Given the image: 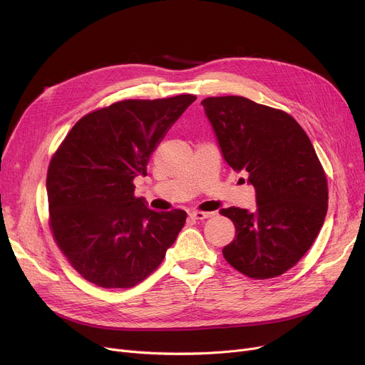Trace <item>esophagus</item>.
<instances>
[{
  "instance_id": "obj_1",
  "label": "esophagus",
  "mask_w": 365,
  "mask_h": 365,
  "mask_svg": "<svg viewBox=\"0 0 365 365\" xmlns=\"http://www.w3.org/2000/svg\"><path fill=\"white\" fill-rule=\"evenodd\" d=\"M210 216H212V213H204V212H190L189 213V217L194 220H204V219H208Z\"/></svg>"
}]
</instances>
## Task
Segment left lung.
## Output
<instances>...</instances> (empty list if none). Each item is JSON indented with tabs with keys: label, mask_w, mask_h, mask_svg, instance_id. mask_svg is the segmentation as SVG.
Instances as JSON below:
<instances>
[{
	"label": "left lung",
	"mask_w": 365,
	"mask_h": 365,
	"mask_svg": "<svg viewBox=\"0 0 365 365\" xmlns=\"http://www.w3.org/2000/svg\"><path fill=\"white\" fill-rule=\"evenodd\" d=\"M201 105L223 160L256 190L253 212L220 210L235 225L223 256L250 278L278 277L309 250L327 215V179L315 149L282 110L241 96L207 98Z\"/></svg>",
	"instance_id": "obj_1"
}]
</instances>
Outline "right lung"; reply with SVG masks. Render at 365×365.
Returning <instances> with one entry per match:
<instances>
[{
	"mask_svg": "<svg viewBox=\"0 0 365 365\" xmlns=\"http://www.w3.org/2000/svg\"><path fill=\"white\" fill-rule=\"evenodd\" d=\"M194 94L123 101L83 117L50 161V226L66 259L103 289H130L157 269L185 225L183 210L155 212L134 197L152 152Z\"/></svg>",
	"mask_w": 365,
	"mask_h": 365,
	"instance_id": "1",
	"label": "right lung"
}]
</instances>
